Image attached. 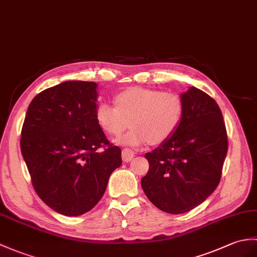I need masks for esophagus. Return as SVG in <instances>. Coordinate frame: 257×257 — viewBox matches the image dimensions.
<instances>
[{
    "mask_svg": "<svg viewBox=\"0 0 257 257\" xmlns=\"http://www.w3.org/2000/svg\"><path fill=\"white\" fill-rule=\"evenodd\" d=\"M121 157H122V160L124 161V162H129L130 160L134 159L135 153H134L133 150H130V149L126 148V149H123V150H122Z\"/></svg>",
    "mask_w": 257,
    "mask_h": 257,
    "instance_id": "esophagus-1",
    "label": "esophagus"
}]
</instances>
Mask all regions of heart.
I'll list each match as a JSON object with an SVG mask.
<instances>
[{"label":"heart","instance_id":"b5f03b06","mask_svg":"<svg viewBox=\"0 0 257 257\" xmlns=\"http://www.w3.org/2000/svg\"><path fill=\"white\" fill-rule=\"evenodd\" d=\"M114 104L101 101L95 108V119L105 134L120 136L131 130L118 142L140 147L150 141L160 145L172 138L181 126L184 101L174 92L133 87L118 93Z\"/></svg>","mask_w":257,"mask_h":257}]
</instances>
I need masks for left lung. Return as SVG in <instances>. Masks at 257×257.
<instances>
[{
	"label": "left lung",
	"mask_w": 257,
	"mask_h": 257,
	"mask_svg": "<svg viewBox=\"0 0 257 257\" xmlns=\"http://www.w3.org/2000/svg\"><path fill=\"white\" fill-rule=\"evenodd\" d=\"M181 97V126L162 146L146 153L149 171L141 178L149 200L173 214L194 209L212 194L228 152L225 123L216 100L197 87Z\"/></svg>",
	"instance_id": "left-lung-1"
}]
</instances>
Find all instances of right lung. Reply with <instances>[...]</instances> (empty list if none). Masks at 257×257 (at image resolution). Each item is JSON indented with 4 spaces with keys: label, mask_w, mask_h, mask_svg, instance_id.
I'll use <instances>...</instances> for the list:
<instances>
[{
    "label": "right lung",
    "mask_w": 257,
    "mask_h": 257,
    "mask_svg": "<svg viewBox=\"0 0 257 257\" xmlns=\"http://www.w3.org/2000/svg\"><path fill=\"white\" fill-rule=\"evenodd\" d=\"M97 84L67 81L36 95L22 127L21 151L35 192L64 216L96 206L121 150L95 119Z\"/></svg>",
    "instance_id": "add662e5"
}]
</instances>
